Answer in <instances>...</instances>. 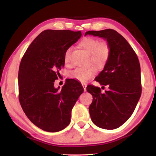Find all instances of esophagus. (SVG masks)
<instances>
[{
    "label": "esophagus",
    "mask_w": 156,
    "mask_h": 156,
    "mask_svg": "<svg viewBox=\"0 0 156 156\" xmlns=\"http://www.w3.org/2000/svg\"><path fill=\"white\" fill-rule=\"evenodd\" d=\"M82 85H83V87L84 91H86V87H87V85H86V84L83 83V84H82Z\"/></svg>",
    "instance_id": "1"
}]
</instances>
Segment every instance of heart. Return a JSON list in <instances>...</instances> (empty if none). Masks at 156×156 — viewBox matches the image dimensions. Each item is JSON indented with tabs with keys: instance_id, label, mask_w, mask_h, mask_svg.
<instances>
[{
	"instance_id": "heart-1",
	"label": "heart",
	"mask_w": 156,
	"mask_h": 156,
	"mask_svg": "<svg viewBox=\"0 0 156 156\" xmlns=\"http://www.w3.org/2000/svg\"><path fill=\"white\" fill-rule=\"evenodd\" d=\"M79 45L90 54V62L94 63L98 67H103L107 64L111 55V47L106 41L100 42L99 40L93 37H86L83 39ZM71 49L65 51L64 61L65 65L70 64V53ZM96 66L91 65L87 68H77L70 72L69 76L81 83H86L97 74Z\"/></svg>"
}]
</instances>
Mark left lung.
<instances>
[{
    "label": "left lung",
    "instance_id": "1",
    "mask_svg": "<svg viewBox=\"0 0 156 156\" xmlns=\"http://www.w3.org/2000/svg\"><path fill=\"white\" fill-rule=\"evenodd\" d=\"M87 34L105 38L111 47L108 62L95 79L101 85H108V91L101 94L100 87H87L93 96L89 108L91 119L101 129H115L130 118L141 97L140 64L134 50L116 31H89Z\"/></svg>",
    "mask_w": 156,
    "mask_h": 156
}]
</instances>
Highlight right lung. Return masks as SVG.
Masks as SVG:
<instances>
[{"instance_id":"1","label":"right lung","mask_w":156,"mask_h":156,"mask_svg":"<svg viewBox=\"0 0 156 156\" xmlns=\"http://www.w3.org/2000/svg\"><path fill=\"white\" fill-rule=\"evenodd\" d=\"M81 36V31L44 30L22 57L19 100L27 118L43 131L54 133L66 128L73 108L83 92L81 83L73 79L66 80L62 90L54 87L65 65V51Z\"/></svg>"}]
</instances>
